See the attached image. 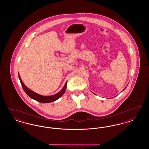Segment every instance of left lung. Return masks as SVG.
<instances>
[{
  "label": "left lung",
  "mask_w": 149,
  "mask_h": 149,
  "mask_svg": "<svg viewBox=\"0 0 149 149\" xmlns=\"http://www.w3.org/2000/svg\"><path fill=\"white\" fill-rule=\"evenodd\" d=\"M124 89H123V90H124Z\"/></svg>",
  "instance_id": "1"
}]
</instances>
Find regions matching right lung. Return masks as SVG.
I'll use <instances>...</instances> for the list:
<instances>
[{
    "mask_svg": "<svg viewBox=\"0 0 149 149\" xmlns=\"http://www.w3.org/2000/svg\"><path fill=\"white\" fill-rule=\"evenodd\" d=\"M18 77H19V80L21 81L22 86L23 87V90L24 91V92H26V93L29 95L31 98L34 99L35 100H37V102H40V103H50V102H54V101L56 100L58 98H60L64 94V93H65V91H66V89L67 81L66 82L65 84L64 85V87L61 89V91H60L59 92L57 93L56 94L53 95H51V96H43V95H41L40 94H37L36 93L34 92L33 91H31V89H29L23 83L21 78L20 76H19V74H18Z\"/></svg>",
    "mask_w": 149,
    "mask_h": 149,
    "instance_id": "add662e5",
    "label": "right lung"
}]
</instances>
